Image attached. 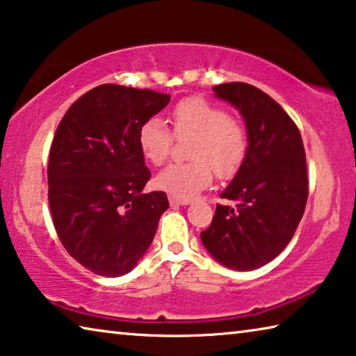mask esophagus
<instances>
[{
    "mask_svg": "<svg viewBox=\"0 0 356 356\" xmlns=\"http://www.w3.org/2000/svg\"><path fill=\"white\" fill-rule=\"evenodd\" d=\"M170 204L171 206H188L190 201H185V200H179V197H174L170 196Z\"/></svg>",
    "mask_w": 356,
    "mask_h": 356,
    "instance_id": "34e87169",
    "label": "esophagus"
}]
</instances>
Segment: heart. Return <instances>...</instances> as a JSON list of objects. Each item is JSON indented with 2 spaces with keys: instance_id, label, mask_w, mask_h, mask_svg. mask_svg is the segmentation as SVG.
<instances>
[{
  "instance_id": "1",
  "label": "heart",
  "mask_w": 356,
  "mask_h": 356,
  "mask_svg": "<svg viewBox=\"0 0 356 356\" xmlns=\"http://www.w3.org/2000/svg\"><path fill=\"white\" fill-rule=\"evenodd\" d=\"M177 136H193L188 163H172L155 177L156 188L188 201L210 185L213 170L231 176L238 170L248 150V135L238 120L227 116L221 106L201 97L180 100L171 113ZM138 147L149 163L160 165L170 154L172 136L165 122L149 118L138 129Z\"/></svg>"
}]
</instances>
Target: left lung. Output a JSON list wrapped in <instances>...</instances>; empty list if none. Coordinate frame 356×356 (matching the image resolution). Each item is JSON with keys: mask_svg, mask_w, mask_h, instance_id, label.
I'll return each mask as SVG.
<instances>
[{"mask_svg": "<svg viewBox=\"0 0 356 356\" xmlns=\"http://www.w3.org/2000/svg\"><path fill=\"white\" fill-rule=\"evenodd\" d=\"M245 120L248 150L220 197L204 248L227 268L248 272L280 254L293 237L308 200L306 156L300 130L280 104L246 83L213 86Z\"/></svg>", "mask_w": 356, "mask_h": 356, "instance_id": "8db88e82", "label": "left lung"}]
</instances>
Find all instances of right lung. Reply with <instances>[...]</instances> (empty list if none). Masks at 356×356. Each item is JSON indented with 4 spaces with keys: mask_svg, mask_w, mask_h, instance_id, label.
Masks as SVG:
<instances>
[{
    "mask_svg": "<svg viewBox=\"0 0 356 356\" xmlns=\"http://www.w3.org/2000/svg\"><path fill=\"white\" fill-rule=\"evenodd\" d=\"M170 94L100 84L59 122L48 159V204L69 254L95 275L131 272L152 243L165 191L143 193L150 171L138 147L144 120Z\"/></svg>",
    "mask_w": 356,
    "mask_h": 356,
    "instance_id": "right-lung-1",
    "label": "right lung"
}]
</instances>
